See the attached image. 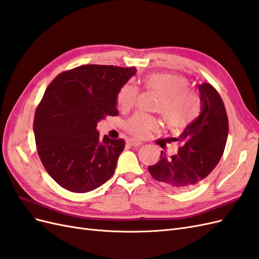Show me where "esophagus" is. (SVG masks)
Wrapping results in <instances>:
<instances>
[{"label":"esophagus","instance_id":"1","mask_svg":"<svg viewBox=\"0 0 259 259\" xmlns=\"http://www.w3.org/2000/svg\"><path fill=\"white\" fill-rule=\"evenodd\" d=\"M127 144L132 147H138V146H142V142H139V140L137 139H134V138H131L127 140Z\"/></svg>","mask_w":259,"mask_h":259}]
</instances>
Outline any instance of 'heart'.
Here are the masks:
<instances>
[{"mask_svg": "<svg viewBox=\"0 0 259 259\" xmlns=\"http://www.w3.org/2000/svg\"><path fill=\"white\" fill-rule=\"evenodd\" d=\"M144 86L161 95L155 106L162 119L170 128H184L198 116L201 100L198 94L188 89L187 77L173 73L158 72L144 77ZM138 96L137 86L124 84L117 92L116 104L122 109H127L135 104ZM159 124L150 114L135 113L125 122V128L136 137H146L158 128Z\"/></svg>", "mask_w": 259, "mask_h": 259, "instance_id": "b5f03b06", "label": "heart"}]
</instances>
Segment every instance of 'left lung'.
Here are the masks:
<instances>
[{
  "mask_svg": "<svg viewBox=\"0 0 259 259\" xmlns=\"http://www.w3.org/2000/svg\"><path fill=\"white\" fill-rule=\"evenodd\" d=\"M201 113L171 143L178 152L168 155L161 151L160 159L148 166L151 176L170 189L185 191L197 187L207 177L224 153L229 124L224 101L209 83L199 85Z\"/></svg>",
  "mask_w": 259,
  "mask_h": 259,
  "instance_id": "1",
  "label": "left lung"
}]
</instances>
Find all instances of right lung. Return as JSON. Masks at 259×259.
<instances>
[{
    "mask_svg": "<svg viewBox=\"0 0 259 259\" xmlns=\"http://www.w3.org/2000/svg\"><path fill=\"white\" fill-rule=\"evenodd\" d=\"M135 73V67L85 65L61 72L46 89L33 132L43 166L60 187L85 193L114 174L125 142L101 140L96 126L119 115L117 92Z\"/></svg>",
    "mask_w": 259,
    "mask_h": 259,
    "instance_id": "right-lung-1",
    "label": "right lung"
}]
</instances>
